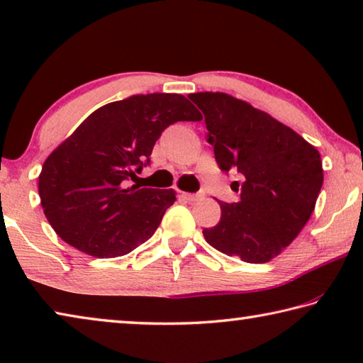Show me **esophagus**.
Returning a JSON list of instances; mask_svg holds the SVG:
<instances>
[{
	"label": "esophagus",
	"mask_w": 363,
	"mask_h": 363,
	"mask_svg": "<svg viewBox=\"0 0 363 363\" xmlns=\"http://www.w3.org/2000/svg\"><path fill=\"white\" fill-rule=\"evenodd\" d=\"M182 196L185 198V199H188V201H199V199L204 198V194L203 193H196V194H193V193H182Z\"/></svg>",
	"instance_id": "1"
}]
</instances>
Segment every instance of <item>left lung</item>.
I'll return each mask as SVG.
<instances>
[{"label": "left lung", "instance_id": "left-lung-1", "mask_svg": "<svg viewBox=\"0 0 363 363\" xmlns=\"http://www.w3.org/2000/svg\"><path fill=\"white\" fill-rule=\"evenodd\" d=\"M204 113L220 170H233L238 203H219L220 220L204 228L211 247L245 263H267L291 245L313 213L323 186L320 152L266 111L224 92L188 96Z\"/></svg>", "mask_w": 363, "mask_h": 363}]
</instances>
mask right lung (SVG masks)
Masks as SVG:
<instances>
[{"mask_svg": "<svg viewBox=\"0 0 363 363\" xmlns=\"http://www.w3.org/2000/svg\"><path fill=\"white\" fill-rule=\"evenodd\" d=\"M180 94L131 96L97 108L48 155L38 177L43 213L71 247L96 258L126 255L154 235L174 189L130 180L149 165L167 126L199 121Z\"/></svg>", "mask_w": 363, "mask_h": 363, "instance_id": "1", "label": "right lung"}]
</instances>
